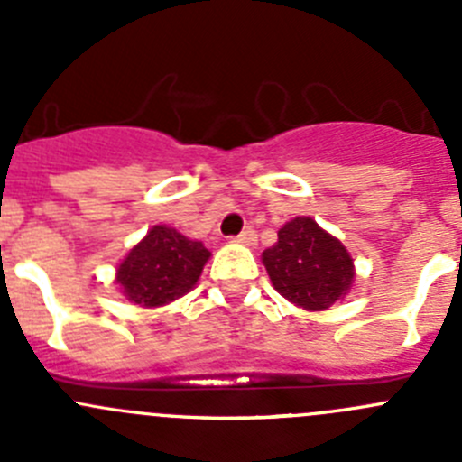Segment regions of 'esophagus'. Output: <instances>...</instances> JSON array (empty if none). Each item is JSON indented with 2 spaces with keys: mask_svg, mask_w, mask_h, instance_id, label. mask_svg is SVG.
I'll return each mask as SVG.
<instances>
[{
  "mask_svg": "<svg viewBox=\"0 0 462 462\" xmlns=\"http://www.w3.org/2000/svg\"><path fill=\"white\" fill-rule=\"evenodd\" d=\"M236 243L247 245V247H254V245H256V231H254V228H245L243 234L236 238Z\"/></svg>",
  "mask_w": 462,
  "mask_h": 462,
  "instance_id": "34e87169",
  "label": "esophagus"
}]
</instances>
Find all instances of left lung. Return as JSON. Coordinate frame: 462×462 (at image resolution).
<instances>
[{
  "label": "left lung",
  "mask_w": 462,
  "mask_h": 462,
  "mask_svg": "<svg viewBox=\"0 0 462 462\" xmlns=\"http://www.w3.org/2000/svg\"><path fill=\"white\" fill-rule=\"evenodd\" d=\"M281 297L309 313L331 309L354 288L349 249L313 217H294L279 228V240L261 256Z\"/></svg>",
  "instance_id": "8db88e82"
}]
</instances>
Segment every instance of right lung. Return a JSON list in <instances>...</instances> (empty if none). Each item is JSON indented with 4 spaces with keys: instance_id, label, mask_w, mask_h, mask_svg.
Masks as SVG:
<instances>
[{
    "instance_id": "right-lung-1",
    "label": "right lung",
    "mask_w": 462,
    "mask_h": 462,
    "mask_svg": "<svg viewBox=\"0 0 462 462\" xmlns=\"http://www.w3.org/2000/svg\"><path fill=\"white\" fill-rule=\"evenodd\" d=\"M210 252L168 224H156L126 252L116 270V283L126 300L143 309H161L190 292Z\"/></svg>"
}]
</instances>
